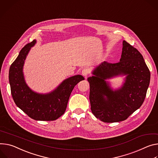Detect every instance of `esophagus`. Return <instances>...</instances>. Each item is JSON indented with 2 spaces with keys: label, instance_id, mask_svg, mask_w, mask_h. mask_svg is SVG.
Here are the masks:
<instances>
[{
  "label": "esophagus",
  "instance_id": "obj_1",
  "mask_svg": "<svg viewBox=\"0 0 158 158\" xmlns=\"http://www.w3.org/2000/svg\"><path fill=\"white\" fill-rule=\"evenodd\" d=\"M89 73H90V70L88 68H84L82 70V74L85 77L88 76L89 74Z\"/></svg>",
  "mask_w": 158,
  "mask_h": 158
}]
</instances>
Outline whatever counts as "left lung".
<instances>
[{
	"mask_svg": "<svg viewBox=\"0 0 158 158\" xmlns=\"http://www.w3.org/2000/svg\"><path fill=\"white\" fill-rule=\"evenodd\" d=\"M88 78L89 100L94 115L103 122L126 120L144 102L150 82V71L141 53L126 41L118 62H103ZM118 75H127L119 90L113 91L105 81Z\"/></svg>",
	"mask_w": 158,
	"mask_h": 158,
	"instance_id": "obj_1",
	"label": "left lung"
}]
</instances>
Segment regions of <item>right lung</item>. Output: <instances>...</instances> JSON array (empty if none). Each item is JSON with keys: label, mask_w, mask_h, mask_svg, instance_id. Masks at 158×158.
Returning a JSON list of instances; mask_svg holds the SVG:
<instances>
[{"label": "right lung", "mask_w": 158, "mask_h": 158, "mask_svg": "<svg viewBox=\"0 0 158 158\" xmlns=\"http://www.w3.org/2000/svg\"><path fill=\"white\" fill-rule=\"evenodd\" d=\"M36 43L33 40L20 51L9 69V79L14 103L28 117L41 121H53L65 113L70 95L75 85L84 78L81 75L64 81L53 91L40 94L31 91L25 82L23 67L26 56Z\"/></svg>", "instance_id": "add662e5"}]
</instances>
